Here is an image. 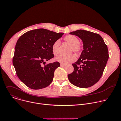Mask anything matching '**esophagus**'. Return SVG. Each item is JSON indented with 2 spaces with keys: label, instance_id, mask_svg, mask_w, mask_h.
<instances>
[{
  "label": "esophagus",
  "instance_id": "34e87169",
  "mask_svg": "<svg viewBox=\"0 0 121 121\" xmlns=\"http://www.w3.org/2000/svg\"><path fill=\"white\" fill-rule=\"evenodd\" d=\"M66 65H65V64H60V66H65Z\"/></svg>",
  "mask_w": 121,
  "mask_h": 121
}]
</instances>
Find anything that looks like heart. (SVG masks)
Listing matches in <instances>:
<instances>
[{
  "label": "heart",
  "instance_id": "1",
  "mask_svg": "<svg viewBox=\"0 0 121 121\" xmlns=\"http://www.w3.org/2000/svg\"><path fill=\"white\" fill-rule=\"evenodd\" d=\"M64 40L71 45L70 51L73 52L77 54H80L82 50V46L79 43V39L73 35H68L64 38ZM60 41L57 40L55 41L52 45V51L55 56H57L60 54L59 46ZM76 56L74 54H70L67 56L61 55L56 58V60L62 63L67 64L74 62L76 60Z\"/></svg>",
  "mask_w": 121,
  "mask_h": 121
}]
</instances>
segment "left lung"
Wrapping results in <instances>:
<instances>
[{
    "instance_id": "obj_1",
    "label": "left lung",
    "mask_w": 121,
    "mask_h": 121,
    "mask_svg": "<svg viewBox=\"0 0 121 121\" xmlns=\"http://www.w3.org/2000/svg\"><path fill=\"white\" fill-rule=\"evenodd\" d=\"M79 37L83 49L78 61L72 65L74 71L68 75L69 81L81 88H87L96 84L101 77L109 58L107 45L98 33L78 30L70 32Z\"/></svg>"
}]
</instances>
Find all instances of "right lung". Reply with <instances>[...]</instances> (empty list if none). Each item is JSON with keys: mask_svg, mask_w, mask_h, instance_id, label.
Returning a JSON list of instances; mask_svg holds the SVG:
<instances>
[{"mask_svg": "<svg viewBox=\"0 0 121 121\" xmlns=\"http://www.w3.org/2000/svg\"><path fill=\"white\" fill-rule=\"evenodd\" d=\"M63 32L56 33L44 29L28 31L17 41L13 65L19 79L28 87L39 90L52 82L58 62L45 64L54 57L52 51L53 43L60 38Z\"/></svg>", "mask_w": 121, "mask_h": 121, "instance_id": "right-lung-1", "label": "right lung"}]
</instances>
